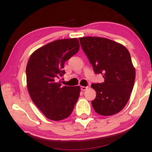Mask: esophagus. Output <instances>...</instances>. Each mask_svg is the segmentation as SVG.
Wrapping results in <instances>:
<instances>
[{
    "label": "esophagus",
    "mask_w": 152,
    "mask_h": 152,
    "mask_svg": "<svg viewBox=\"0 0 152 152\" xmlns=\"http://www.w3.org/2000/svg\"><path fill=\"white\" fill-rule=\"evenodd\" d=\"M88 88V86H81V90L84 91H86Z\"/></svg>",
    "instance_id": "1"
}]
</instances>
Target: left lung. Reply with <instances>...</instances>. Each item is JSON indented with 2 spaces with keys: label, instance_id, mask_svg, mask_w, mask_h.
<instances>
[{
  "label": "left lung",
  "instance_id": "left-lung-1",
  "mask_svg": "<svg viewBox=\"0 0 152 152\" xmlns=\"http://www.w3.org/2000/svg\"><path fill=\"white\" fill-rule=\"evenodd\" d=\"M83 50L96 74L104 82L93 84L96 97L91 102L96 113L112 115L123 109L129 99L136 78L130 53L123 45L107 38L80 37Z\"/></svg>",
  "mask_w": 152,
  "mask_h": 152
}]
</instances>
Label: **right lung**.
<instances>
[{"instance_id": "1", "label": "right lung", "mask_w": 152, "mask_h": 152, "mask_svg": "<svg viewBox=\"0 0 152 152\" xmlns=\"http://www.w3.org/2000/svg\"><path fill=\"white\" fill-rule=\"evenodd\" d=\"M77 38L53 41L30 55L26 66L27 87L31 99L45 117L54 121L68 118L80 97V86H61L66 61L77 53Z\"/></svg>"}]
</instances>
